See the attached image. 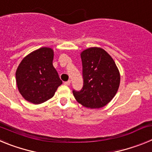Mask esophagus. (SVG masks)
<instances>
[{"instance_id":"esophagus-1","label":"esophagus","mask_w":152,"mask_h":152,"mask_svg":"<svg viewBox=\"0 0 152 152\" xmlns=\"http://www.w3.org/2000/svg\"><path fill=\"white\" fill-rule=\"evenodd\" d=\"M70 84H71V80H68V81H65V82H64V85H70Z\"/></svg>"}]
</instances>
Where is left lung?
<instances>
[{"label":"left lung","mask_w":152,"mask_h":152,"mask_svg":"<svg viewBox=\"0 0 152 152\" xmlns=\"http://www.w3.org/2000/svg\"><path fill=\"white\" fill-rule=\"evenodd\" d=\"M84 85L80 91L73 90L75 99L85 107L101 108L115 96L120 75L116 63L104 49L91 47L80 53Z\"/></svg>","instance_id":"1"}]
</instances>
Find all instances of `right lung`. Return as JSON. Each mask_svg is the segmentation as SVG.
I'll list each match as a JSON object with an SVG mask.
<instances>
[{
	"label": "right lung",
	"instance_id": "right-lung-1",
	"mask_svg": "<svg viewBox=\"0 0 152 152\" xmlns=\"http://www.w3.org/2000/svg\"><path fill=\"white\" fill-rule=\"evenodd\" d=\"M54 52L42 47L24 58L16 72L19 92L28 102L40 104L54 96L62 84L52 64Z\"/></svg>",
	"mask_w": 152,
	"mask_h": 152
}]
</instances>
